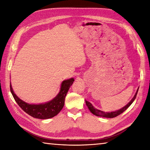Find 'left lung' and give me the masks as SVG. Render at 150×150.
Returning <instances> with one entry per match:
<instances>
[{
	"instance_id": "obj_1",
	"label": "left lung",
	"mask_w": 150,
	"mask_h": 150,
	"mask_svg": "<svg viewBox=\"0 0 150 150\" xmlns=\"http://www.w3.org/2000/svg\"><path fill=\"white\" fill-rule=\"evenodd\" d=\"M138 91V89L137 90L135 95L134 96V97L132 98V100L128 104H127L126 106H124L123 108H120V110H116V111H114V112H104V111L98 110V109L94 107L92 104H91V103H89L88 101H87L85 100L86 105L87 106L88 108L89 109V110L91 112V113H93V115H95V116H100V117H104V118H115V117H116V116L120 115V114H122L123 112L125 111L126 109L128 108L129 106H130L132 105V103L134 102V100H135Z\"/></svg>"
}]
</instances>
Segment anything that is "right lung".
Returning <instances> with one entry per match:
<instances>
[{
    "label": "right lung",
    "mask_w": 150,
    "mask_h": 150,
    "mask_svg": "<svg viewBox=\"0 0 150 150\" xmlns=\"http://www.w3.org/2000/svg\"><path fill=\"white\" fill-rule=\"evenodd\" d=\"M74 79L64 80L62 83L59 93L55 98L48 102L41 104H30L18 97L14 93L11 84V91L18 105L28 115L39 119H48L54 117L62 110L65 103V98L72 85Z\"/></svg>",
    "instance_id": "right-lung-1"
}]
</instances>
